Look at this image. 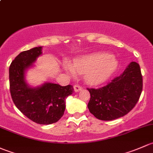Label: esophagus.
<instances>
[{"label":"esophagus","instance_id":"1","mask_svg":"<svg viewBox=\"0 0 153 153\" xmlns=\"http://www.w3.org/2000/svg\"><path fill=\"white\" fill-rule=\"evenodd\" d=\"M82 88L81 86L78 85H75L74 86V90L75 92H79V91H81Z\"/></svg>","mask_w":153,"mask_h":153}]
</instances>
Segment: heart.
I'll return each mask as SVG.
<instances>
[{"instance_id": "obj_1", "label": "heart", "mask_w": 153, "mask_h": 153, "mask_svg": "<svg viewBox=\"0 0 153 153\" xmlns=\"http://www.w3.org/2000/svg\"><path fill=\"white\" fill-rule=\"evenodd\" d=\"M118 62L114 56L105 53H91L74 60L72 65L65 63L64 68L71 76L76 73L84 74L86 83L97 85L105 82L114 73Z\"/></svg>"}]
</instances>
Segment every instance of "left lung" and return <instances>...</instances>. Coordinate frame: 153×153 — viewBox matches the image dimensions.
Instances as JSON below:
<instances>
[{
	"mask_svg": "<svg viewBox=\"0 0 153 153\" xmlns=\"http://www.w3.org/2000/svg\"><path fill=\"white\" fill-rule=\"evenodd\" d=\"M143 81L140 66L131 62L125 70L106 86L88 90L91 99L90 112L98 119L111 121L125 116L138 102Z\"/></svg>",
	"mask_w": 153,
	"mask_h": 153,
	"instance_id": "8db88e82",
	"label": "left lung"
}]
</instances>
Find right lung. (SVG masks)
<instances>
[{
  "mask_svg": "<svg viewBox=\"0 0 153 153\" xmlns=\"http://www.w3.org/2000/svg\"><path fill=\"white\" fill-rule=\"evenodd\" d=\"M42 46L20 53L9 67V86L12 100L23 115L40 124L58 122L65 110V99L74 93L73 86H61L44 82L30 86L26 79V71L34 65L42 55Z\"/></svg>",
  "mask_w": 153,
  "mask_h": 153,
  "instance_id": "obj_1",
  "label": "right lung"
}]
</instances>
